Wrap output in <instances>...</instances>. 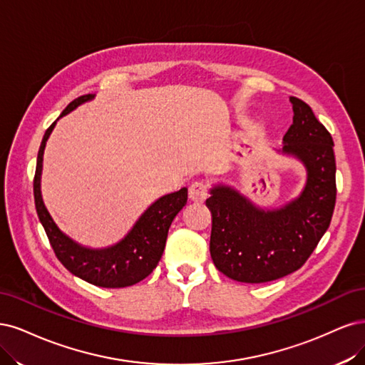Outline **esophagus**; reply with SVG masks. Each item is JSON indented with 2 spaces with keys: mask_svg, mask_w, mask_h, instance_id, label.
Wrapping results in <instances>:
<instances>
[{
  "mask_svg": "<svg viewBox=\"0 0 365 365\" xmlns=\"http://www.w3.org/2000/svg\"><path fill=\"white\" fill-rule=\"evenodd\" d=\"M207 195H209V186H207L206 182L198 180V182L191 183V186H190V198L192 200V202L202 203V202H205V200L207 198Z\"/></svg>",
  "mask_w": 365,
  "mask_h": 365,
  "instance_id": "esophagus-1",
  "label": "esophagus"
}]
</instances>
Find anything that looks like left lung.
<instances>
[{
  "label": "left lung",
  "mask_w": 365,
  "mask_h": 365,
  "mask_svg": "<svg viewBox=\"0 0 365 365\" xmlns=\"http://www.w3.org/2000/svg\"><path fill=\"white\" fill-rule=\"evenodd\" d=\"M292 124L277 150L307 168L302 192L277 209L255 206L237 190L215 185L206 206L212 214L210 256L222 274L264 284L299 269L331 225L335 207L334 140L309 106L289 97Z\"/></svg>",
  "instance_id": "obj_1"
}]
</instances>
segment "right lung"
I'll return each instance as SVG.
<instances>
[{"label":"right lung","mask_w":365,"mask_h":365,"mask_svg":"<svg viewBox=\"0 0 365 365\" xmlns=\"http://www.w3.org/2000/svg\"><path fill=\"white\" fill-rule=\"evenodd\" d=\"M93 97H96L93 93H88V96L76 98L66 106L58 118L73 112L80 104L91 101ZM57 120L46 128L43 135L33 180L36 212L57 259L63 264L69 273L92 285L101 288H124L135 285L145 279L159 264L163 249H165L171 222L186 205L187 187H182L179 191L158 198L138 218L125 237L110 247L91 249V247L76 242L57 227L43 205L41 192L43 150Z\"/></svg>","instance_id":"add662e5"}]
</instances>
